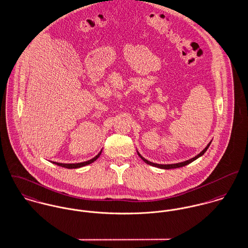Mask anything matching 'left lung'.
Listing matches in <instances>:
<instances>
[{
    "mask_svg": "<svg viewBox=\"0 0 248 248\" xmlns=\"http://www.w3.org/2000/svg\"><path fill=\"white\" fill-rule=\"evenodd\" d=\"M211 141L212 140H210V142H209V144L205 147V149H203L201 152L199 153L197 155H195V156H193L192 158H190V159H188V160H186V161H183V162H179V163H173V164H157V163H154V162H151V161H149V160H147V159H145L140 153L137 151L138 153V155H139V156L145 162V163H147V164H149V165H151V166H154V167H156V168H160V169H166V170H168V169H175V168H179V167H183V166H186V165H188L189 163H191L192 161H194L195 159H197L198 157H200L201 155H203L206 151L208 150V148L210 147V143H211Z\"/></svg>",
    "mask_w": 248,
    "mask_h": 248,
    "instance_id": "8db88e82",
    "label": "left lung"
}]
</instances>
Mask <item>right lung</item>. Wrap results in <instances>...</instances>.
I'll use <instances>...</instances> for the list:
<instances>
[{"label": "right lung", "mask_w": 248, "mask_h": 248, "mask_svg": "<svg viewBox=\"0 0 248 248\" xmlns=\"http://www.w3.org/2000/svg\"><path fill=\"white\" fill-rule=\"evenodd\" d=\"M102 153V150L100 151V153L95 155L93 158L88 160V161H84V162H79V163H59V162H56V161H53L54 164H57L58 166H61V167H64V168H67V169H77V168H80V167H83V166H86V165H89L93 162H94L96 159L100 156Z\"/></svg>", "instance_id": "obj_1"}]
</instances>
